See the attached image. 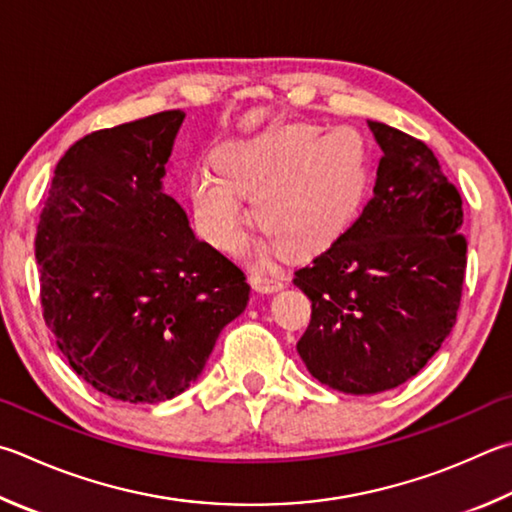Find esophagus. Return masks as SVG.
<instances>
[{"label": "esophagus", "mask_w": 512, "mask_h": 512, "mask_svg": "<svg viewBox=\"0 0 512 512\" xmlns=\"http://www.w3.org/2000/svg\"><path fill=\"white\" fill-rule=\"evenodd\" d=\"M250 284H253L255 291L275 293V291H280V288L284 286V277H280V275H259V273H255L253 277H250Z\"/></svg>", "instance_id": "obj_1"}]
</instances>
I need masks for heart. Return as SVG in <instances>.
<instances>
[{
    "instance_id": "b5f03b06",
    "label": "heart",
    "mask_w": 512,
    "mask_h": 512,
    "mask_svg": "<svg viewBox=\"0 0 512 512\" xmlns=\"http://www.w3.org/2000/svg\"><path fill=\"white\" fill-rule=\"evenodd\" d=\"M217 171L192 179V208L208 241L235 250L244 237L253 194L257 226L291 255L329 246L356 219L369 185V147L351 125L318 134L315 125H286L237 138L217 152Z\"/></svg>"
}]
</instances>
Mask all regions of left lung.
<instances>
[{
    "label": "left lung",
    "mask_w": 512,
    "mask_h": 512,
    "mask_svg": "<svg viewBox=\"0 0 512 512\" xmlns=\"http://www.w3.org/2000/svg\"><path fill=\"white\" fill-rule=\"evenodd\" d=\"M367 123L383 150L374 197L293 280L311 300L297 353L322 385L356 396L394 389L427 365L457 322L466 275L461 197L434 152Z\"/></svg>",
    "instance_id": "obj_1"
}]
</instances>
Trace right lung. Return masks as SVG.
<instances>
[{"instance_id": "right-lung-1", "label": "right lung", "mask_w": 512, "mask_h": 512, "mask_svg": "<svg viewBox=\"0 0 512 512\" xmlns=\"http://www.w3.org/2000/svg\"><path fill=\"white\" fill-rule=\"evenodd\" d=\"M183 118L163 111L80 138L37 226L44 320L73 371L114 401L183 394L248 304L244 271L163 190Z\"/></svg>"}]
</instances>
